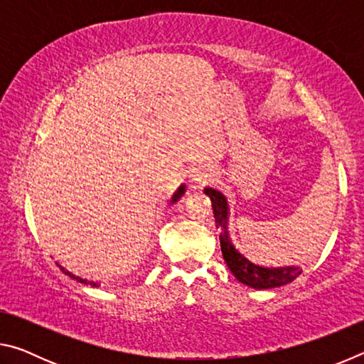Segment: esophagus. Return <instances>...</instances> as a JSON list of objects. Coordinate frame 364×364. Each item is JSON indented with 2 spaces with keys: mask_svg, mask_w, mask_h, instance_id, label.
Returning a JSON list of instances; mask_svg holds the SVG:
<instances>
[{
  "mask_svg": "<svg viewBox=\"0 0 364 364\" xmlns=\"http://www.w3.org/2000/svg\"><path fill=\"white\" fill-rule=\"evenodd\" d=\"M191 186H193L194 191H200L204 186H207L208 183L213 181V171L205 167V165H200V167L194 168L191 171Z\"/></svg>",
  "mask_w": 364,
  "mask_h": 364,
  "instance_id": "1",
  "label": "esophagus"
}]
</instances>
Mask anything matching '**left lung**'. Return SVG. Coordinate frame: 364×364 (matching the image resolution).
<instances>
[{"mask_svg":"<svg viewBox=\"0 0 364 364\" xmlns=\"http://www.w3.org/2000/svg\"><path fill=\"white\" fill-rule=\"evenodd\" d=\"M204 193L210 197L212 207H213V217L217 228H220V245L221 254H223L225 262L228 268L231 269L239 282L242 284L254 287V289H273L289 284L295 278H299L301 273V268L299 264H292V267H279V268H268L260 267V264L252 263L249 258H245L241 252L234 247L228 232V215H230V207H228V200L223 193L218 189L205 188Z\"/></svg>","mask_w":364,"mask_h":364,"instance_id":"left-lung-1","label":"left lung"}]
</instances>
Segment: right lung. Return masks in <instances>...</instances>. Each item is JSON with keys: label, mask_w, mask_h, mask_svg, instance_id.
Returning <instances> with one entry per match:
<instances>
[{"label": "right lung", "mask_w": 364, "mask_h": 364, "mask_svg": "<svg viewBox=\"0 0 364 364\" xmlns=\"http://www.w3.org/2000/svg\"><path fill=\"white\" fill-rule=\"evenodd\" d=\"M184 193H186V186H184V184H181V186L176 189V193L173 194V197H171V204H176V202L181 199V196H183ZM60 269H63L65 274H69V276H70V278H73V279H77L78 282H82V284H91V286H95V287L97 286V284H96V282H90V281H86V279H83V278H80V276H75V274H72V273H70V271H67V269H64L63 267H60Z\"/></svg>", "instance_id": "add662e5"}]
</instances>
